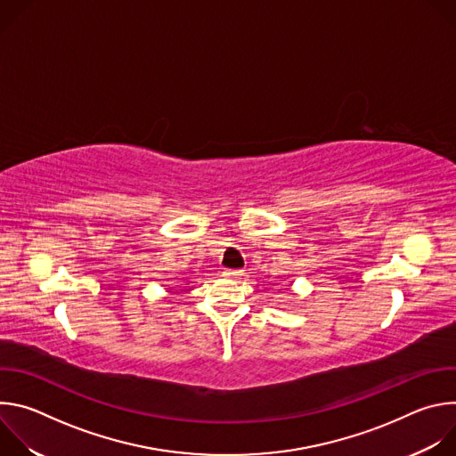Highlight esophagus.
I'll return each instance as SVG.
<instances>
[{
    "label": "esophagus",
    "mask_w": 456,
    "mask_h": 456,
    "mask_svg": "<svg viewBox=\"0 0 456 456\" xmlns=\"http://www.w3.org/2000/svg\"><path fill=\"white\" fill-rule=\"evenodd\" d=\"M245 273L241 271V269H225L224 271V276H227V278H232V280H236V278H241Z\"/></svg>",
    "instance_id": "esophagus-1"
}]
</instances>
